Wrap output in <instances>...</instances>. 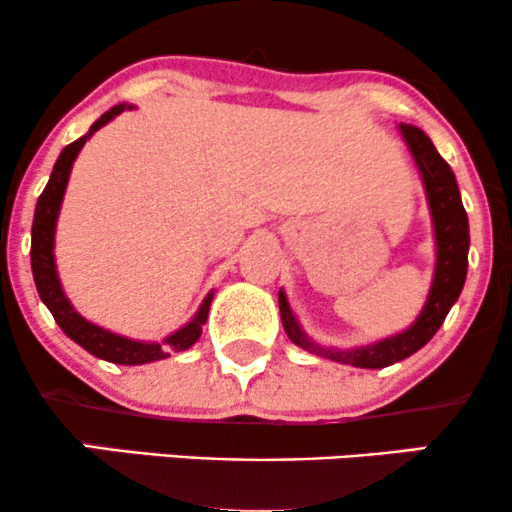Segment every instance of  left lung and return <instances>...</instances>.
Listing matches in <instances>:
<instances>
[{
	"label": "left lung",
	"mask_w": 512,
	"mask_h": 512,
	"mask_svg": "<svg viewBox=\"0 0 512 512\" xmlns=\"http://www.w3.org/2000/svg\"><path fill=\"white\" fill-rule=\"evenodd\" d=\"M399 137L404 139L416 163V170H419L421 185H424L426 192L428 214H431L433 223V243H436V267H433L431 289H428L426 303L421 313L416 315V320L411 322L407 330L390 334V337L366 346H354V349L322 346L305 334L296 313L291 310L284 289H279L281 325H284L291 342L310 351V354L354 368H387L416 354L440 330L450 308L460 298L464 279H467L469 219L462 207L455 173L445 163V158L438 154L436 146L426 137V132H421L419 127L399 125Z\"/></svg>",
	"instance_id": "obj_1"
}]
</instances>
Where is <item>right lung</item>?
<instances>
[{"label": "right lung", "instance_id": "add662e5", "mask_svg": "<svg viewBox=\"0 0 512 512\" xmlns=\"http://www.w3.org/2000/svg\"><path fill=\"white\" fill-rule=\"evenodd\" d=\"M132 108L134 105L127 103L115 105V108H110L108 113H103L96 122H93L84 137H79L76 142L64 146L62 154L57 156L55 168H52L48 185H45L43 195L38 197V204H35L31 228V269L35 289L40 293V301L48 305L55 322L62 327V332L67 334L69 339H74L76 344L84 346L88 354L110 363H120V366H142V363L163 361V358H168L173 351L190 349V346L202 337V327L204 322H207L211 298H214V291H209L207 298L199 305L195 317H192L187 325H182L180 330L168 334L163 342H139V339L122 337V334H115L105 330V327L93 325V322L86 320L84 315L76 313L72 301H69L67 293L62 289V281L60 274H57L55 262V231L57 219H60L64 192H67L69 175H72V166L76 156H79V151L84 149V144L98 132V129L108 125L110 120H115L120 113Z\"/></svg>", "mask_w": 512, "mask_h": 512}]
</instances>
